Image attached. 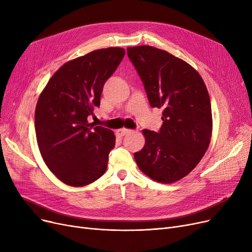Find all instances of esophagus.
Returning a JSON list of instances; mask_svg holds the SVG:
<instances>
[{
	"label": "esophagus",
	"mask_w": 252,
	"mask_h": 252,
	"mask_svg": "<svg viewBox=\"0 0 252 252\" xmlns=\"http://www.w3.org/2000/svg\"><path fill=\"white\" fill-rule=\"evenodd\" d=\"M131 129H127V128H121V129H117L116 130V136L119 137V138H123L124 136L127 135V134H130L131 133Z\"/></svg>",
	"instance_id": "esophagus-1"
}]
</instances>
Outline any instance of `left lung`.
<instances>
[{
	"mask_svg": "<svg viewBox=\"0 0 252 252\" xmlns=\"http://www.w3.org/2000/svg\"><path fill=\"white\" fill-rule=\"evenodd\" d=\"M152 107L162 108L160 130L143 129L144 147L135 160L152 180L170 184L195 168L205 154L213 131L206 86L190 64L151 46L128 47Z\"/></svg>",
	"mask_w": 252,
	"mask_h": 252,
	"instance_id": "1",
	"label": "left lung"
}]
</instances>
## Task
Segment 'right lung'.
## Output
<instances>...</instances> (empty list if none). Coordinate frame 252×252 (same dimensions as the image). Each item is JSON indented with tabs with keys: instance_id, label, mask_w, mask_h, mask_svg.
<instances>
[{
	"instance_id": "add662e5",
	"label": "right lung",
	"mask_w": 252,
	"mask_h": 252,
	"mask_svg": "<svg viewBox=\"0 0 252 252\" xmlns=\"http://www.w3.org/2000/svg\"><path fill=\"white\" fill-rule=\"evenodd\" d=\"M124 48L95 50L64 63L38 97L34 127L37 146L61 182L83 187L103 176L114 148L111 129L89 124L100 106L105 82L122 62Z\"/></svg>"
}]
</instances>
